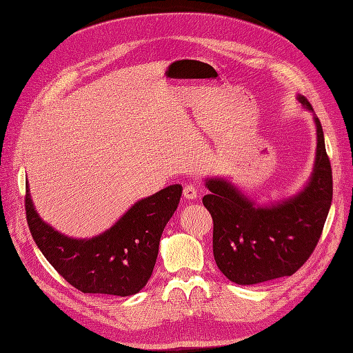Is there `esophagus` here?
Returning <instances> with one entry per match:
<instances>
[{"label":"esophagus","mask_w":353,"mask_h":353,"mask_svg":"<svg viewBox=\"0 0 353 353\" xmlns=\"http://www.w3.org/2000/svg\"><path fill=\"white\" fill-rule=\"evenodd\" d=\"M184 197L188 200H194L199 197V187L194 185V184H187L184 187Z\"/></svg>","instance_id":"1"}]
</instances>
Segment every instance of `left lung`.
<instances>
[{
  "label": "left lung",
  "mask_w": 353,
  "mask_h": 353,
  "mask_svg": "<svg viewBox=\"0 0 353 353\" xmlns=\"http://www.w3.org/2000/svg\"><path fill=\"white\" fill-rule=\"evenodd\" d=\"M310 111L311 103L299 96ZM317 125V154L308 185L296 197L272 208H255L244 194L221 178L205 181L203 197L213 219L214 261L230 282L255 285L299 270L319 244L333 199L330 159L323 127Z\"/></svg>",
  "instance_id": "left-lung-1"
}]
</instances>
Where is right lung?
I'll list each match as a JSON object with an SVG mask.
<instances>
[{"mask_svg":"<svg viewBox=\"0 0 353 353\" xmlns=\"http://www.w3.org/2000/svg\"><path fill=\"white\" fill-rule=\"evenodd\" d=\"M179 184L143 199L99 236L72 239L42 222L26 187L24 209L32 238L45 259L83 294L134 295L153 273L159 241L178 208Z\"/></svg>","mask_w":353,"mask_h":353,"instance_id":"obj_1","label":"right lung"}]
</instances>
